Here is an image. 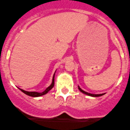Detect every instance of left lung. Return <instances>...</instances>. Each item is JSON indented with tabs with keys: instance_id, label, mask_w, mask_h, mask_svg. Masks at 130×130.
Here are the masks:
<instances>
[{
	"instance_id": "left-lung-1",
	"label": "left lung",
	"mask_w": 130,
	"mask_h": 130,
	"mask_svg": "<svg viewBox=\"0 0 130 130\" xmlns=\"http://www.w3.org/2000/svg\"><path fill=\"white\" fill-rule=\"evenodd\" d=\"M78 89L80 92H82V93H84V94H86V95H89V96H92V97H99V96H102V95H103L104 94H105V93H104V94H90V93H89V92H87L84 91V90H83L82 89H81L80 88L79 86H78Z\"/></svg>"
}]
</instances>
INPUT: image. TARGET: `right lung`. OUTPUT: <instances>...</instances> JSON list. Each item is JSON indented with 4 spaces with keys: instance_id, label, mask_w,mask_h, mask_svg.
<instances>
[{
    "instance_id": "obj_1",
    "label": "right lung",
    "mask_w": 130,
    "mask_h": 130,
    "mask_svg": "<svg viewBox=\"0 0 130 130\" xmlns=\"http://www.w3.org/2000/svg\"><path fill=\"white\" fill-rule=\"evenodd\" d=\"M55 74V73L54 75H53V80H52V84H51L50 86H49V87H47V88L45 89V90H44V91H43V92H28V91H26V90L21 89H19H19L21 90L23 92H24V94H26V95H29V96H31V97H40V96H41V95H44V94H47V93H48V92L50 91V90L52 88H53V86H54V84H55V82H54V81H55L54 80H55L54 79Z\"/></svg>"
}]
</instances>
